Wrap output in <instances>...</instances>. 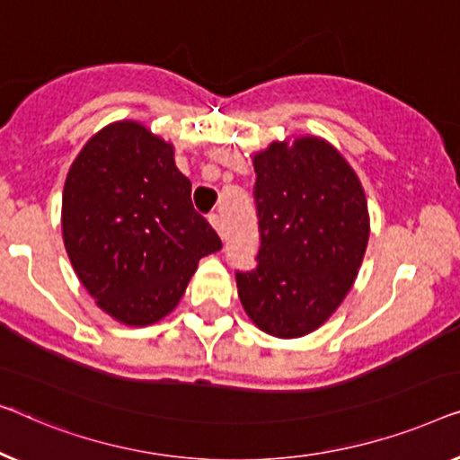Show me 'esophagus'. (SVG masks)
I'll return each mask as SVG.
<instances>
[{"mask_svg":"<svg viewBox=\"0 0 460 460\" xmlns=\"http://www.w3.org/2000/svg\"><path fill=\"white\" fill-rule=\"evenodd\" d=\"M208 221H210V225H212V227H215V229H217V233H218V235H221V237H225V223H223V218H221V215H217V212H215V215H210V217H208Z\"/></svg>","mask_w":460,"mask_h":460,"instance_id":"esophagus-1","label":"esophagus"}]
</instances>
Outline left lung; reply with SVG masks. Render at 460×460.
Returning <instances> with one entry per match:
<instances>
[{"label": "left lung", "mask_w": 460, "mask_h": 460, "mask_svg": "<svg viewBox=\"0 0 460 460\" xmlns=\"http://www.w3.org/2000/svg\"><path fill=\"white\" fill-rule=\"evenodd\" d=\"M261 227L256 269L235 273L256 327L300 338L321 327L350 292L368 242L362 185L319 137L273 141L254 156Z\"/></svg>", "instance_id": "obj_1"}]
</instances>
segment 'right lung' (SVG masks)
I'll use <instances>...</instances> for the list:
<instances>
[{
	"mask_svg": "<svg viewBox=\"0 0 460 460\" xmlns=\"http://www.w3.org/2000/svg\"><path fill=\"white\" fill-rule=\"evenodd\" d=\"M171 144L135 120L103 127L70 166L62 237L98 306L125 325H152L177 306L221 237L193 210Z\"/></svg>",
	"mask_w": 460,
	"mask_h": 460,
	"instance_id": "obj_1",
	"label": "right lung"
}]
</instances>
